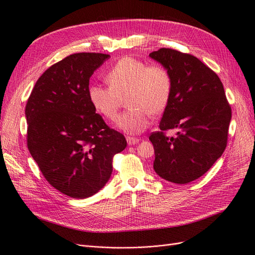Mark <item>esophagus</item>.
I'll use <instances>...</instances> for the list:
<instances>
[{"instance_id":"obj_1","label":"esophagus","mask_w":255,"mask_h":255,"mask_svg":"<svg viewBox=\"0 0 255 255\" xmlns=\"http://www.w3.org/2000/svg\"><path fill=\"white\" fill-rule=\"evenodd\" d=\"M126 139H127L128 145H135V144H137L139 142V138L132 137V136H127Z\"/></svg>"}]
</instances>
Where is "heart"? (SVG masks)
<instances>
[{"mask_svg": "<svg viewBox=\"0 0 255 255\" xmlns=\"http://www.w3.org/2000/svg\"><path fill=\"white\" fill-rule=\"evenodd\" d=\"M109 86L90 85V102L100 113L113 120L126 98L129 108L117 118V127L126 133L137 134L150 123L151 115L167 107L171 97L172 81L161 64H149L133 56H124L106 72Z\"/></svg>", "mask_w": 255, "mask_h": 255, "instance_id": "obj_1", "label": "heart"}]
</instances>
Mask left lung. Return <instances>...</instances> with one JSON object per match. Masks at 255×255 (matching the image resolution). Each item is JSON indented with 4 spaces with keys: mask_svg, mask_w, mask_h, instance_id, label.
<instances>
[{
    "mask_svg": "<svg viewBox=\"0 0 255 255\" xmlns=\"http://www.w3.org/2000/svg\"><path fill=\"white\" fill-rule=\"evenodd\" d=\"M149 56L164 66L172 81L161 130L149 136L154 171L168 182L190 183L208 171L227 147L231 106L218 74L194 55L161 48ZM175 128L174 138L165 135Z\"/></svg>",
    "mask_w": 255,
    "mask_h": 255,
    "instance_id": "8db88e82",
    "label": "left lung"
}]
</instances>
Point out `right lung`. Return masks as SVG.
Wrapping results in <instances>:
<instances>
[{"label":"right lung","mask_w":255,"mask_h":255,"mask_svg":"<svg viewBox=\"0 0 255 255\" xmlns=\"http://www.w3.org/2000/svg\"><path fill=\"white\" fill-rule=\"evenodd\" d=\"M109 56H66L41 75L26 104L28 150L46 181L73 199L101 190L112 173L113 156L127 146L89 99V79Z\"/></svg>","instance_id":"obj_1"}]
</instances>
